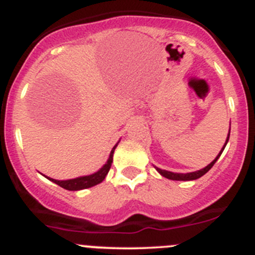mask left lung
<instances>
[{
	"label": "left lung",
	"mask_w": 255,
	"mask_h": 255,
	"mask_svg": "<svg viewBox=\"0 0 255 255\" xmlns=\"http://www.w3.org/2000/svg\"><path fill=\"white\" fill-rule=\"evenodd\" d=\"M229 134H231V132L228 133V137H227L226 144H224L223 149L221 150V153H219V154L217 155V158H216V159L213 160V162L211 163V164H208V165H207L206 168H203V169H201V170H197V172L187 173V174H183V173H173V172H168V170H163V169H159V168H157V167H155V169H157L158 172H159L160 174L163 175V177L168 178V179H173V180H194V179H198V178H201L202 175H204V174H206V173L208 172V170L211 169L212 167H213V165H214V163H216L217 160H218V158L221 157L222 152H223V150H224V148H226L227 143H228V140H229Z\"/></svg>",
	"instance_id": "8db88e82"
}]
</instances>
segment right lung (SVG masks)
I'll list each match as a JSON object with an SVG mask.
<instances>
[{"label":"right lung","mask_w":255,"mask_h":255,"mask_svg":"<svg viewBox=\"0 0 255 255\" xmlns=\"http://www.w3.org/2000/svg\"><path fill=\"white\" fill-rule=\"evenodd\" d=\"M117 145H115L111 152L110 158H108L107 163L101 168L98 172H96L95 174L91 175H85V177H80V178H75V179H68V180H57V179H52V178H48L49 180H52L53 183L58 184L59 187L65 188L67 190H80V189H86V188L93 187L96 184H100L103 179L106 178V175L108 174L111 169V165H112L113 162V153H115V149Z\"/></svg>","instance_id":"1"}]
</instances>
